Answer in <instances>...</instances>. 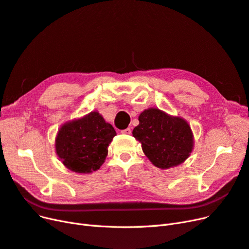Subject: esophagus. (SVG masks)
Masks as SVG:
<instances>
[{
  "instance_id": "esophagus-1",
  "label": "esophagus",
  "mask_w": 249,
  "mask_h": 249,
  "mask_svg": "<svg viewBox=\"0 0 249 249\" xmlns=\"http://www.w3.org/2000/svg\"><path fill=\"white\" fill-rule=\"evenodd\" d=\"M131 132H132V131H131L130 127H127V129L123 130V131H122V133H123V134H124V135H130V134H131Z\"/></svg>"
}]
</instances>
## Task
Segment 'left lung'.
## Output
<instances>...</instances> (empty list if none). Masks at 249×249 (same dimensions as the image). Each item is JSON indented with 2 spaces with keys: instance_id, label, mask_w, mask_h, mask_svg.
I'll use <instances>...</instances> for the list:
<instances>
[{
  "instance_id": "obj_1",
  "label": "left lung",
  "mask_w": 249,
  "mask_h": 249,
  "mask_svg": "<svg viewBox=\"0 0 249 249\" xmlns=\"http://www.w3.org/2000/svg\"><path fill=\"white\" fill-rule=\"evenodd\" d=\"M133 136L156 167L168 169L184 163L194 146L193 133L183 117L172 116L158 108L140 113Z\"/></svg>"
}]
</instances>
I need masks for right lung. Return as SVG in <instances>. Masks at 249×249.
Listing matches in <instances>:
<instances>
[{
  "mask_svg": "<svg viewBox=\"0 0 249 249\" xmlns=\"http://www.w3.org/2000/svg\"><path fill=\"white\" fill-rule=\"evenodd\" d=\"M116 132L97 111L63 124L55 139L59 160L71 171L91 173L100 169Z\"/></svg>",
  "mask_w": 249,
  "mask_h": 249,
  "instance_id": "obj_1",
  "label": "right lung"
}]
</instances>
